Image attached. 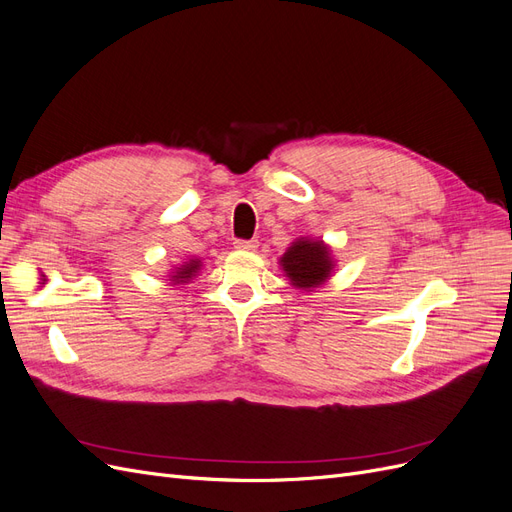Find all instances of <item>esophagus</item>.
Instances as JSON below:
<instances>
[{
    "label": "esophagus",
    "mask_w": 512,
    "mask_h": 512,
    "mask_svg": "<svg viewBox=\"0 0 512 512\" xmlns=\"http://www.w3.org/2000/svg\"><path fill=\"white\" fill-rule=\"evenodd\" d=\"M235 247L237 250H241V252H254L256 247H258V241H235Z\"/></svg>",
    "instance_id": "34e87169"
}]
</instances>
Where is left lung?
Returning a JSON list of instances; mask_svg holds the SVG:
<instances>
[{"mask_svg":"<svg viewBox=\"0 0 512 512\" xmlns=\"http://www.w3.org/2000/svg\"><path fill=\"white\" fill-rule=\"evenodd\" d=\"M280 267L294 288L312 292L329 282L335 271V258L331 247L322 239L299 237L280 258Z\"/></svg>","mask_w":512,"mask_h":512,"instance_id":"8db88e82","label":"left lung"}]
</instances>
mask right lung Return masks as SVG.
I'll return each mask as SVG.
<instances>
[{"label": "right lung", "instance_id": "obj_1", "mask_svg": "<svg viewBox=\"0 0 512 512\" xmlns=\"http://www.w3.org/2000/svg\"><path fill=\"white\" fill-rule=\"evenodd\" d=\"M200 269H203V260H200V258L183 260L181 265H177V267H173V269L168 271V282H170V286L190 284L194 277L200 273Z\"/></svg>", "mask_w": 512, "mask_h": 512}]
</instances>
